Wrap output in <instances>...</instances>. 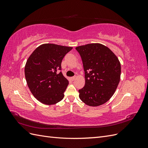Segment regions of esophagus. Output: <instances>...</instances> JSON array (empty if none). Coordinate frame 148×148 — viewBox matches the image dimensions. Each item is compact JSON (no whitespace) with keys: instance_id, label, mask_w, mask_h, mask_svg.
Listing matches in <instances>:
<instances>
[{"instance_id":"obj_1","label":"esophagus","mask_w":148,"mask_h":148,"mask_svg":"<svg viewBox=\"0 0 148 148\" xmlns=\"http://www.w3.org/2000/svg\"><path fill=\"white\" fill-rule=\"evenodd\" d=\"M75 78H76V77L75 76V77H71V79L72 80V81H73V80H75Z\"/></svg>"}]
</instances>
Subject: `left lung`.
<instances>
[{"instance_id": "1", "label": "left lung", "mask_w": 148, "mask_h": 148, "mask_svg": "<svg viewBox=\"0 0 148 148\" xmlns=\"http://www.w3.org/2000/svg\"><path fill=\"white\" fill-rule=\"evenodd\" d=\"M81 56L85 85L79 97L88 106H99L113 96L120 79V63L113 52L101 44L92 43L75 48Z\"/></svg>"}]
</instances>
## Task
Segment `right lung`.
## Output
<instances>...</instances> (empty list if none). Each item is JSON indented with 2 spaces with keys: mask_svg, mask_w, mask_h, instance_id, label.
Masks as SVG:
<instances>
[{
  "mask_svg": "<svg viewBox=\"0 0 148 148\" xmlns=\"http://www.w3.org/2000/svg\"><path fill=\"white\" fill-rule=\"evenodd\" d=\"M71 49L54 44H42L26 61V83L34 97L42 104H55L63 99L69 81L59 71L62 59Z\"/></svg>",
  "mask_w": 148,
  "mask_h": 148,
  "instance_id": "obj_1",
  "label": "right lung"
}]
</instances>
